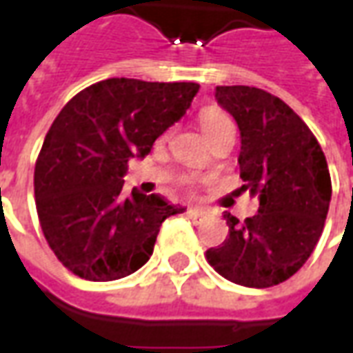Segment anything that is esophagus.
<instances>
[{"mask_svg":"<svg viewBox=\"0 0 353 353\" xmlns=\"http://www.w3.org/2000/svg\"><path fill=\"white\" fill-rule=\"evenodd\" d=\"M187 214H189V217H192V219H200V217L206 215V210H202V208H189Z\"/></svg>","mask_w":353,"mask_h":353,"instance_id":"1","label":"esophagus"}]
</instances>
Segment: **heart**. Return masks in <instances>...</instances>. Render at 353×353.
Instances as JSON below:
<instances>
[{
    "label": "heart",
    "instance_id": "obj_1",
    "mask_svg": "<svg viewBox=\"0 0 353 353\" xmlns=\"http://www.w3.org/2000/svg\"><path fill=\"white\" fill-rule=\"evenodd\" d=\"M230 119L223 111L219 109H206L202 115H200V126H202V132L208 134V132L215 130V128H219V126H225V124H229Z\"/></svg>",
    "mask_w": 353,
    "mask_h": 353
}]
</instances>
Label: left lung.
Segmentation results:
<instances>
[{"label": "left lung", "mask_w": 353, "mask_h": 353, "mask_svg": "<svg viewBox=\"0 0 353 353\" xmlns=\"http://www.w3.org/2000/svg\"><path fill=\"white\" fill-rule=\"evenodd\" d=\"M215 100L240 130V177L259 212L240 223L225 212L229 236L206 259L223 278L270 288L291 278L318 244L331 176L310 128L285 101L255 87H217Z\"/></svg>", "instance_id": "left-lung-1"}]
</instances>
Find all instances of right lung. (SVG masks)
Here are the masks:
<instances>
[{"label":"right lung","mask_w":353,"mask_h":353,"mask_svg":"<svg viewBox=\"0 0 353 353\" xmlns=\"http://www.w3.org/2000/svg\"><path fill=\"white\" fill-rule=\"evenodd\" d=\"M196 83L111 77L73 96L45 136L34 191L58 261L90 281L136 272L153 255L162 221L185 208L161 194L124 192L128 161L151 153L199 92Z\"/></svg>","instance_id":"right-lung-1"}]
</instances>
